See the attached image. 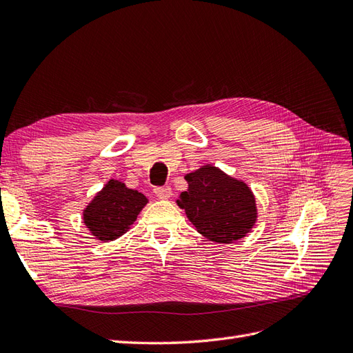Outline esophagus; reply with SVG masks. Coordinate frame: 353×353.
<instances>
[{
	"label": "esophagus",
	"instance_id": "esophagus-1",
	"mask_svg": "<svg viewBox=\"0 0 353 353\" xmlns=\"http://www.w3.org/2000/svg\"><path fill=\"white\" fill-rule=\"evenodd\" d=\"M154 194H156L159 199L166 200V199H169L170 196H172V188H170L169 185L156 187V188H154Z\"/></svg>",
	"mask_w": 353,
	"mask_h": 353
}]
</instances>
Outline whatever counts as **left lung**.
I'll use <instances>...</instances> for the list:
<instances>
[{
    "label": "left lung",
    "mask_w": 353,
    "mask_h": 353,
    "mask_svg": "<svg viewBox=\"0 0 353 353\" xmlns=\"http://www.w3.org/2000/svg\"><path fill=\"white\" fill-rule=\"evenodd\" d=\"M187 191L176 205L196 230L215 243H232L248 234L258 209L252 190L241 179L227 175L216 166L205 165L185 175Z\"/></svg>",
    "instance_id": "left-lung-1"
}]
</instances>
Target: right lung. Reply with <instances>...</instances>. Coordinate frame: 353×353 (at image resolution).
I'll return each mask as SVG.
<instances>
[{
    "mask_svg": "<svg viewBox=\"0 0 353 353\" xmlns=\"http://www.w3.org/2000/svg\"><path fill=\"white\" fill-rule=\"evenodd\" d=\"M148 200L143 193L110 179L83 209V223L100 241H113L131 228Z\"/></svg>",
    "mask_w": 353,
    "mask_h": 353,
    "instance_id": "right-lung-1",
    "label": "right lung"
}]
</instances>
